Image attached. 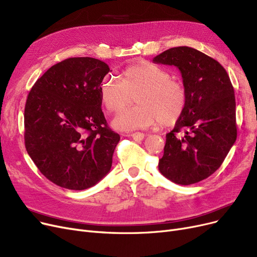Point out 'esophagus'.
I'll use <instances>...</instances> for the list:
<instances>
[{"label":"esophagus","mask_w":257,"mask_h":257,"mask_svg":"<svg viewBox=\"0 0 257 257\" xmlns=\"http://www.w3.org/2000/svg\"><path fill=\"white\" fill-rule=\"evenodd\" d=\"M128 136H131L134 140H136V141H141V140L144 139V134H143V133H140V132L133 133L132 135H128Z\"/></svg>","instance_id":"obj_1"}]
</instances>
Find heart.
<instances>
[{"label":"heart","mask_w":257,"mask_h":257,"mask_svg":"<svg viewBox=\"0 0 257 257\" xmlns=\"http://www.w3.org/2000/svg\"><path fill=\"white\" fill-rule=\"evenodd\" d=\"M135 106L118 115L115 128L135 131L148 128L161 122L173 125L181 119L187 106V91L183 83L172 79L164 68L149 62L125 67L117 79L106 78L101 84L102 102L109 113L124 108L136 94Z\"/></svg>","instance_id":"1"}]
</instances>
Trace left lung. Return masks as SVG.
I'll list each match as a JSON object with an SVG mask.
<instances>
[{
	"label": "left lung",
	"instance_id": "1",
	"mask_svg": "<svg viewBox=\"0 0 257 257\" xmlns=\"http://www.w3.org/2000/svg\"><path fill=\"white\" fill-rule=\"evenodd\" d=\"M153 62L180 70L188 98L166 134L159 170L177 184H194L216 172L236 140L233 85L221 64L190 47L170 48Z\"/></svg>",
	"mask_w": 257,
	"mask_h": 257
}]
</instances>
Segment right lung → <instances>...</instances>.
<instances>
[{"instance_id":"add662e5","label":"right lung","mask_w":257,"mask_h":257,"mask_svg":"<svg viewBox=\"0 0 257 257\" xmlns=\"http://www.w3.org/2000/svg\"><path fill=\"white\" fill-rule=\"evenodd\" d=\"M108 66L92 57H71L47 70L25 105V146L40 172L54 184L83 190L112 167L120 140L101 109V82Z\"/></svg>"}]
</instances>
